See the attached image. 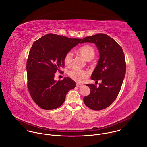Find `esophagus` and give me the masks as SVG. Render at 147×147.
<instances>
[{"label":"esophagus","instance_id":"34e87169","mask_svg":"<svg viewBox=\"0 0 147 147\" xmlns=\"http://www.w3.org/2000/svg\"><path fill=\"white\" fill-rule=\"evenodd\" d=\"M82 86V84H80V83H77L76 84V87H81Z\"/></svg>","mask_w":147,"mask_h":147}]
</instances>
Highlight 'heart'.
Returning <instances> with one entry per match:
<instances>
[{"mask_svg":"<svg viewBox=\"0 0 147 147\" xmlns=\"http://www.w3.org/2000/svg\"><path fill=\"white\" fill-rule=\"evenodd\" d=\"M77 52L81 55L84 58L87 60H92L95 55L94 49L90 45H85L78 49ZM73 55L71 52L67 53L64 57V62L66 66H70L72 63ZM69 76L76 81H81L83 79L88 77L89 73L88 71L84 70H81L76 68H73L69 72Z\"/></svg>","mask_w":147,"mask_h":147,"instance_id":"obj_1","label":"heart"}]
</instances>
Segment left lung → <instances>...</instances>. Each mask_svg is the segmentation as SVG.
<instances>
[{"instance_id": "8db88e82", "label": "left lung", "mask_w": 147, "mask_h": 147, "mask_svg": "<svg viewBox=\"0 0 147 147\" xmlns=\"http://www.w3.org/2000/svg\"><path fill=\"white\" fill-rule=\"evenodd\" d=\"M94 43L96 46L99 59L91 78L98 82L99 87L88 84L90 94L83 99L89 108L99 111L105 109L116 99L125 77L126 65L121 47L109 36L99 34L82 39L81 43Z\"/></svg>"}]
</instances>
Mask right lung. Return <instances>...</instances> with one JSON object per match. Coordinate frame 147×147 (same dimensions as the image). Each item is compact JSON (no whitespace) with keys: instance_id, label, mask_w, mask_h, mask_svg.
<instances>
[{"instance_id":"add662e5","label":"right lung","mask_w":147,"mask_h":147,"mask_svg":"<svg viewBox=\"0 0 147 147\" xmlns=\"http://www.w3.org/2000/svg\"><path fill=\"white\" fill-rule=\"evenodd\" d=\"M81 39L48 34L35 41L27 61V86L34 101L44 109L51 110L64 103L68 92L76 87L70 78L57 81L55 73L65 66L64 57Z\"/></svg>"}]
</instances>
